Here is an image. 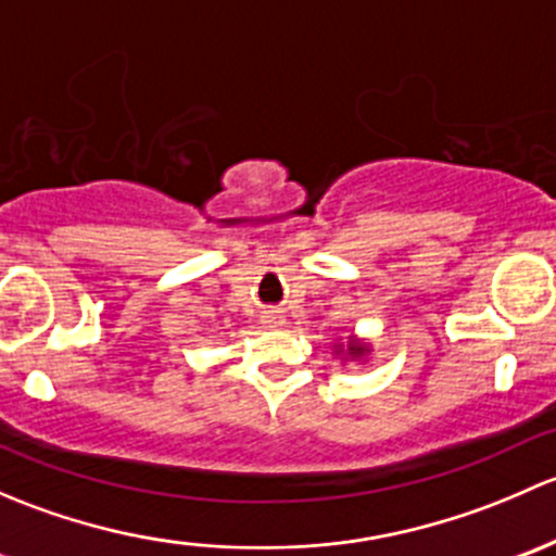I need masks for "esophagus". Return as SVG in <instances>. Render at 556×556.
<instances>
[{
  "label": "esophagus",
  "instance_id": "obj_1",
  "mask_svg": "<svg viewBox=\"0 0 556 556\" xmlns=\"http://www.w3.org/2000/svg\"><path fill=\"white\" fill-rule=\"evenodd\" d=\"M265 324H267V326H280V324H283V318H280L276 311H267V313H265Z\"/></svg>",
  "mask_w": 556,
  "mask_h": 556
}]
</instances>
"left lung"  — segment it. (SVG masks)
Instances as JSON below:
<instances>
[{
  "label": "left lung",
  "mask_w": 556,
  "mask_h": 556,
  "mask_svg": "<svg viewBox=\"0 0 556 556\" xmlns=\"http://www.w3.org/2000/svg\"><path fill=\"white\" fill-rule=\"evenodd\" d=\"M348 353H351V356H362L364 345H358V342L351 340V345H348Z\"/></svg>",
  "instance_id": "8db88e82"
}]
</instances>
